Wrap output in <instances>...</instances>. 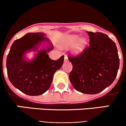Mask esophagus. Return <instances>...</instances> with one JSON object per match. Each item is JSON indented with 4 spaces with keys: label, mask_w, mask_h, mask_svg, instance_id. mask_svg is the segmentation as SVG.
Instances as JSON below:
<instances>
[{
    "label": "esophagus",
    "mask_w": 126,
    "mask_h": 126,
    "mask_svg": "<svg viewBox=\"0 0 126 126\" xmlns=\"http://www.w3.org/2000/svg\"><path fill=\"white\" fill-rule=\"evenodd\" d=\"M64 62H67L68 61V57H67L66 55L64 56Z\"/></svg>",
    "instance_id": "esophagus-1"
}]
</instances>
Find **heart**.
<instances>
[{"instance_id": "heart-1", "label": "heart", "mask_w": 126, "mask_h": 126, "mask_svg": "<svg viewBox=\"0 0 126 126\" xmlns=\"http://www.w3.org/2000/svg\"><path fill=\"white\" fill-rule=\"evenodd\" d=\"M79 36L76 35H67L61 39L60 45L62 47H66L74 45L75 43H76V44L74 45L72 47V52L74 54H80L87 47V41L85 38H81L79 40ZM78 40L79 41L77 43Z\"/></svg>"}]
</instances>
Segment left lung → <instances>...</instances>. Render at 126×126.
I'll return each mask as SVG.
<instances>
[{
  "label": "left lung",
  "mask_w": 126,
  "mask_h": 126,
  "mask_svg": "<svg viewBox=\"0 0 126 126\" xmlns=\"http://www.w3.org/2000/svg\"><path fill=\"white\" fill-rule=\"evenodd\" d=\"M90 45L83 52L68 56L72 64L69 80L77 91L88 94L101 92L114 82L119 66L115 42L106 34L87 32Z\"/></svg>",
  "instance_id": "left-lung-1"
}]
</instances>
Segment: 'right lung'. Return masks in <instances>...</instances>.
<instances>
[{
  "label": "right lung",
  "instance_id": "add662e5",
  "mask_svg": "<svg viewBox=\"0 0 126 126\" xmlns=\"http://www.w3.org/2000/svg\"><path fill=\"white\" fill-rule=\"evenodd\" d=\"M43 33H29L13 42L7 58V74L10 82L25 94L38 96L47 91L52 82L54 73L60 69L64 62L62 55L57 60L49 58L47 52L53 45L39 50L32 61L25 59V54L38 50V46L49 39Z\"/></svg>",
  "mask_w": 126,
  "mask_h": 126
}]
</instances>
